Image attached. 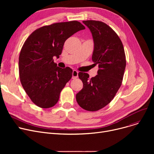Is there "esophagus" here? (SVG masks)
Instances as JSON below:
<instances>
[{"instance_id": "esophagus-1", "label": "esophagus", "mask_w": 154, "mask_h": 154, "mask_svg": "<svg viewBox=\"0 0 154 154\" xmlns=\"http://www.w3.org/2000/svg\"><path fill=\"white\" fill-rule=\"evenodd\" d=\"M78 72L76 70H74L72 72V79H76L78 77Z\"/></svg>"}]
</instances>
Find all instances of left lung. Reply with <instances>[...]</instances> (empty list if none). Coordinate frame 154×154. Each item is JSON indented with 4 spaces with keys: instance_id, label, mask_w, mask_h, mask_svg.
<instances>
[{
    "instance_id": "8db88e82",
    "label": "left lung",
    "mask_w": 154,
    "mask_h": 154,
    "mask_svg": "<svg viewBox=\"0 0 154 154\" xmlns=\"http://www.w3.org/2000/svg\"><path fill=\"white\" fill-rule=\"evenodd\" d=\"M83 23L92 34L94 49V65H98L97 75L89 79L87 73L79 72L82 89L76 94V100L85 110L97 111L114 99L122 85L126 66L125 54L122 41L116 32L106 23L84 20Z\"/></svg>"
}]
</instances>
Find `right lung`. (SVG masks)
<instances>
[{
	"mask_svg": "<svg viewBox=\"0 0 154 154\" xmlns=\"http://www.w3.org/2000/svg\"><path fill=\"white\" fill-rule=\"evenodd\" d=\"M85 27L76 20L54 23L40 27L24 42L19 59L21 84L30 100L39 107L57 103L60 92L72 76V70L57 66L66 40Z\"/></svg>",
	"mask_w": 154,
	"mask_h": 154,
	"instance_id": "add662e5",
	"label": "right lung"
}]
</instances>
